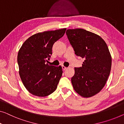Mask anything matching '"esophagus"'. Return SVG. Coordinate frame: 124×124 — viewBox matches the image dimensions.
<instances>
[{"mask_svg": "<svg viewBox=\"0 0 124 124\" xmlns=\"http://www.w3.org/2000/svg\"><path fill=\"white\" fill-rule=\"evenodd\" d=\"M62 69L63 70H66L67 68V67H65V66H62Z\"/></svg>", "mask_w": 124, "mask_h": 124, "instance_id": "esophagus-1", "label": "esophagus"}]
</instances>
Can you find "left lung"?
<instances>
[{
    "instance_id": "1",
    "label": "left lung",
    "mask_w": 124,
    "mask_h": 124,
    "mask_svg": "<svg viewBox=\"0 0 124 124\" xmlns=\"http://www.w3.org/2000/svg\"><path fill=\"white\" fill-rule=\"evenodd\" d=\"M66 34L75 54L85 60L82 67L75 68L73 87L81 96H93L102 89L110 75L112 58L108 46L99 35L84 29H67Z\"/></svg>"
}]
</instances>
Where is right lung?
Wrapping results in <instances>:
<instances>
[{
	"label": "right lung",
	"instance_id": "obj_1",
	"mask_svg": "<svg viewBox=\"0 0 124 124\" xmlns=\"http://www.w3.org/2000/svg\"><path fill=\"white\" fill-rule=\"evenodd\" d=\"M66 28L36 33L22 44L18 53L19 73L26 89L32 95L44 97L56 90L63 71L61 66L47 63L53 44L62 37Z\"/></svg>",
	"mask_w": 124,
	"mask_h": 124
}]
</instances>
